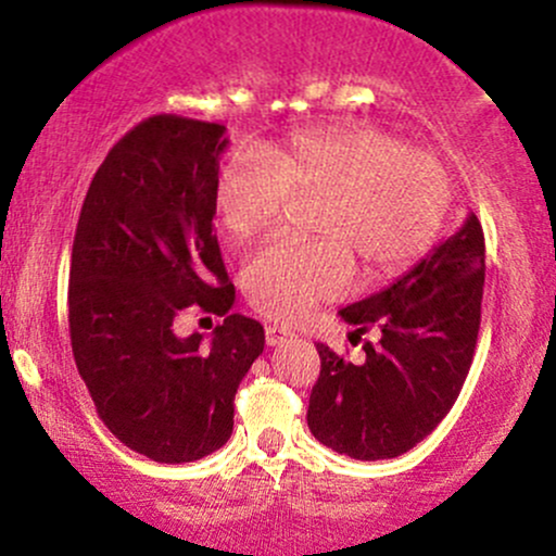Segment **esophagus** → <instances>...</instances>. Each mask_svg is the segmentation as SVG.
Segmentation results:
<instances>
[{"label": "esophagus", "instance_id": "esophagus-1", "mask_svg": "<svg viewBox=\"0 0 556 556\" xmlns=\"http://www.w3.org/2000/svg\"><path fill=\"white\" fill-rule=\"evenodd\" d=\"M290 337H292L290 329L266 327V344H269V348H279V344H285L287 340H290Z\"/></svg>", "mask_w": 556, "mask_h": 556}]
</instances>
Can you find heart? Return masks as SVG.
I'll use <instances>...</instances> for the list:
<instances>
[{
  "instance_id": "heart-1",
  "label": "heart",
  "mask_w": 556,
  "mask_h": 556,
  "mask_svg": "<svg viewBox=\"0 0 556 556\" xmlns=\"http://www.w3.org/2000/svg\"><path fill=\"white\" fill-rule=\"evenodd\" d=\"M290 195H321L324 238H277L242 264V290L264 316L292 321L342 295L353 258L366 279L405 271L437 240L450 208V177L437 156L410 151L376 127H324L285 149L240 154L216 180V214L232 238L271 227Z\"/></svg>"
}]
</instances>
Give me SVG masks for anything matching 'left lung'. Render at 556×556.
I'll return each instance as SVG.
<instances>
[{
  "instance_id": "1",
  "label": "left lung",
  "mask_w": 556,
  "mask_h": 556,
  "mask_svg": "<svg viewBox=\"0 0 556 556\" xmlns=\"http://www.w3.org/2000/svg\"><path fill=\"white\" fill-rule=\"evenodd\" d=\"M486 245L476 214L433 245L410 271L340 311L355 337L376 327L366 361L350 363L316 344L321 374L308 429L353 460H387L413 450L455 405L481 327Z\"/></svg>"
}]
</instances>
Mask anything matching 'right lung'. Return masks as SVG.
<instances>
[{"mask_svg":"<svg viewBox=\"0 0 556 556\" xmlns=\"http://www.w3.org/2000/svg\"><path fill=\"white\" fill-rule=\"evenodd\" d=\"M227 127L156 114L114 143L83 201L70 264V342L104 426L154 463L227 444L235 392L264 353L256 318L229 314L214 235ZM190 304L225 315L212 343L170 324Z\"/></svg>","mask_w":556,"mask_h":556,"instance_id":"1","label":"right lung"}]
</instances>
